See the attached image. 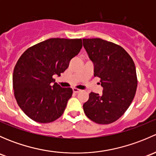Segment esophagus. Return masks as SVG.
Here are the masks:
<instances>
[{
    "mask_svg": "<svg viewBox=\"0 0 156 156\" xmlns=\"http://www.w3.org/2000/svg\"><path fill=\"white\" fill-rule=\"evenodd\" d=\"M72 90H73V92L74 93H79L80 91H81V90H79V89H78V88H75V87H74L73 89H72Z\"/></svg>",
    "mask_w": 156,
    "mask_h": 156,
    "instance_id": "34e87169",
    "label": "esophagus"
}]
</instances>
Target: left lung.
<instances>
[{
    "label": "left lung",
    "instance_id": "8db88e82",
    "mask_svg": "<svg viewBox=\"0 0 156 156\" xmlns=\"http://www.w3.org/2000/svg\"><path fill=\"white\" fill-rule=\"evenodd\" d=\"M94 62V77L100 79L103 94L91 92L83 105L87 117L100 125L117 121L130 106L137 87L136 68L123 48L101 38L83 39Z\"/></svg>",
    "mask_w": 156,
    "mask_h": 156
}]
</instances>
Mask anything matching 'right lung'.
I'll return each instance as SVG.
<instances>
[{"label": "right lung", "mask_w": 156, "mask_h": 156, "mask_svg": "<svg viewBox=\"0 0 156 156\" xmlns=\"http://www.w3.org/2000/svg\"><path fill=\"white\" fill-rule=\"evenodd\" d=\"M81 48V39L50 38L22 54L13 70L12 87L19 106L28 117L45 124L62 115L72 89L61 87L53 76H60Z\"/></svg>", "instance_id": "1"}]
</instances>
